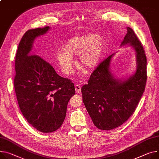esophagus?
<instances>
[{
	"label": "esophagus",
	"instance_id": "obj_1",
	"mask_svg": "<svg viewBox=\"0 0 159 159\" xmlns=\"http://www.w3.org/2000/svg\"><path fill=\"white\" fill-rule=\"evenodd\" d=\"M81 88L80 85H78V84L75 85V90L77 93H80L81 92Z\"/></svg>",
	"mask_w": 159,
	"mask_h": 159
}]
</instances>
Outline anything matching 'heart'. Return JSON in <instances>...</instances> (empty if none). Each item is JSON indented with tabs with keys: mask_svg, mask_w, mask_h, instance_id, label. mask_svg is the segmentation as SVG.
<instances>
[{
	"mask_svg": "<svg viewBox=\"0 0 159 159\" xmlns=\"http://www.w3.org/2000/svg\"><path fill=\"white\" fill-rule=\"evenodd\" d=\"M105 42L97 34L88 33L69 39L64 44V51L56 54V60L62 72L69 75L75 62L72 57L79 55L80 64L87 69H93L98 66L101 58Z\"/></svg>",
	"mask_w": 159,
	"mask_h": 159,
	"instance_id": "heart-1",
	"label": "heart"
}]
</instances>
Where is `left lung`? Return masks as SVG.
Listing matches in <instances>:
<instances>
[{"mask_svg":"<svg viewBox=\"0 0 159 159\" xmlns=\"http://www.w3.org/2000/svg\"><path fill=\"white\" fill-rule=\"evenodd\" d=\"M121 46L132 47L136 53V69L126 79H118L111 72L115 53L107 57L92 73L88 84L81 88L83 101L96 127L104 130L121 125L133 114L144 91L146 57L136 35L127 27Z\"/></svg>","mask_w":159,"mask_h":159,"instance_id":"obj_1","label":"left lung"}]
</instances>
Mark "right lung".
<instances>
[{
    "label": "right lung",
    "instance_id": "obj_1",
    "mask_svg": "<svg viewBox=\"0 0 159 159\" xmlns=\"http://www.w3.org/2000/svg\"><path fill=\"white\" fill-rule=\"evenodd\" d=\"M50 27L27 31L15 57L14 87L20 110L29 123L39 131L52 132L62 125L69 101L75 94L74 83L60 76L53 67L31 51L35 39Z\"/></svg>",
    "mask_w": 159,
    "mask_h": 159
}]
</instances>
